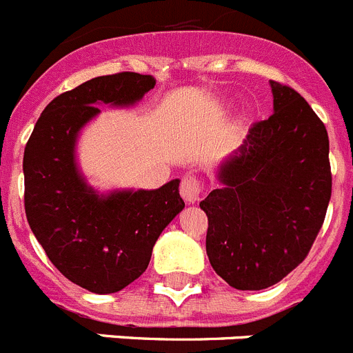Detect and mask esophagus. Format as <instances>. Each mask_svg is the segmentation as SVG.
<instances>
[{"label":"esophagus","mask_w":353,"mask_h":353,"mask_svg":"<svg viewBox=\"0 0 353 353\" xmlns=\"http://www.w3.org/2000/svg\"><path fill=\"white\" fill-rule=\"evenodd\" d=\"M202 190H204V184L202 181L199 179L193 174H186V176L181 179V186H179V193L188 204H193L199 200V196L202 195Z\"/></svg>","instance_id":"obj_1"}]
</instances>
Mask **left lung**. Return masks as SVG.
Here are the masks:
<instances>
[{
    "label": "left lung",
    "instance_id": "obj_1",
    "mask_svg": "<svg viewBox=\"0 0 353 353\" xmlns=\"http://www.w3.org/2000/svg\"><path fill=\"white\" fill-rule=\"evenodd\" d=\"M271 88L274 112L252 126L221 165L223 186L200 202L209 262L237 290H262L294 271L331 200L325 125L294 88L276 81Z\"/></svg>",
    "mask_w": 353,
    "mask_h": 353
}]
</instances>
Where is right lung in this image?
Returning a JSON list of instances; mask_svg holds the SVG:
<instances>
[{
  "label": "right lung",
  "instance_id": "right-lung-1",
  "mask_svg": "<svg viewBox=\"0 0 353 353\" xmlns=\"http://www.w3.org/2000/svg\"><path fill=\"white\" fill-rule=\"evenodd\" d=\"M157 81L135 72L94 77L54 98L24 149V209L38 243L59 272L94 294H114L148 269L153 246L184 202L179 179L161 188L98 196L74 163L79 130L97 103L130 105Z\"/></svg>",
  "mask_w": 353,
  "mask_h": 353
}]
</instances>
